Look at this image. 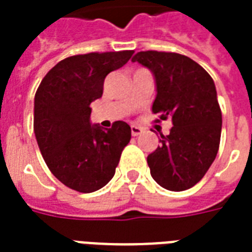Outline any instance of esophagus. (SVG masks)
<instances>
[{
  "label": "esophagus",
  "instance_id": "1",
  "mask_svg": "<svg viewBox=\"0 0 252 252\" xmlns=\"http://www.w3.org/2000/svg\"><path fill=\"white\" fill-rule=\"evenodd\" d=\"M141 133H144V128L139 127V126H135V125H131V134H133L134 137H137Z\"/></svg>",
  "mask_w": 252,
  "mask_h": 252
}]
</instances>
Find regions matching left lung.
I'll return each instance as SVG.
<instances>
[{
	"label": "left lung",
	"mask_w": 252,
	"mask_h": 252,
	"mask_svg": "<svg viewBox=\"0 0 252 252\" xmlns=\"http://www.w3.org/2000/svg\"><path fill=\"white\" fill-rule=\"evenodd\" d=\"M154 73L157 96L152 111L172 118L168 135L148 156L150 174L162 188L181 192L203 179L219 150L221 110L214 79L185 55L141 51L131 59Z\"/></svg>",
	"instance_id": "obj_1"
}]
</instances>
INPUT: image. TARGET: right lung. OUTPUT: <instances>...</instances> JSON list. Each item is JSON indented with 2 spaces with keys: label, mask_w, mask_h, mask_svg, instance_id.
<instances>
[{
  "label": "right lung",
  "mask_w": 252,
  "mask_h": 252,
  "mask_svg": "<svg viewBox=\"0 0 252 252\" xmlns=\"http://www.w3.org/2000/svg\"><path fill=\"white\" fill-rule=\"evenodd\" d=\"M134 51L91 52L59 62L34 95L33 130L45 164L65 187L82 193L113 179L131 128L124 121L110 128L90 124V104L102 98L104 79L127 63Z\"/></svg>",
  "instance_id": "add662e5"
}]
</instances>
